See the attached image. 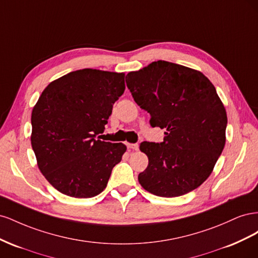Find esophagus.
Segmentation results:
<instances>
[{
    "label": "esophagus",
    "instance_id": "obj_1",
    "mask_svg": "<svg viewBox=\"0 0 258 258\" xmlns=\"http://www.w3.org/2000/svg\"><path fill=\"white\" fill-rule=\"evenodd\" d=\"M127 146L128 148H131V150H135V151H138L139 150V144H131V143H127Z\"/></svg>",
    "mask_w": 258,
    "mask_h": 258
}]
</instances>
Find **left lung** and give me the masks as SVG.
<instances>
[{"label":"left lung","instance_id":"obj_1","mask_svg":"<svg viewBox=\"0 0 258 258\" xmlns=\"http://www.w3.org/2000/svg\"><path fill=\"white\" fill-rule=\"evenodd\" d=\"M126 84L151 114V126L166 129L162 142L140 144L148 166L139 183L167 198L196 189L212 173L226 142L227 114L214 85L197 70L162 60L129 72Z\"/></svg>","mask_w":258,"mask_h":258}]
</instances>
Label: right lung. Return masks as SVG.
Masks as SVG:
<instances>
[{
    "label": "right lung",
    "instance_id": "right-lung-1",
    "mask_svg": "<svg viewBox=\"0 0 258 258\" xmlns=\"http://www.w3.org/2000/svg\"><path fill=\"white\" fill-rule=\"evenodd\" d=\"M124 91V73L83 69L52 81L31 115V144L37 167L60 192L91 198L105 189L127 147L97 139L115 101Z\"/></svg>",
    "mask_w": 258,
    "mask_h": 258
}]
</instances>
